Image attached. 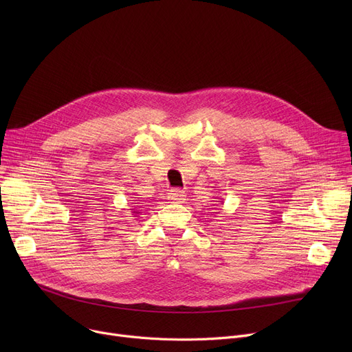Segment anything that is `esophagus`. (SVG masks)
<instances>
[{
	"mask_svg": "<svg viewBox=\"0 0 352 352\" xmlns=\"http://www.w3.org/2000/svg\"><path fill=\"white\" fill-rule=\"evenodd\" d=\"M168 199L173 201V202H178L181 199H184V194L181 190H171L168 192Z\"/></svg>",
	"mask_w": 352,
	"mask_h": 352,
	"instance_id": "obj_1",
	"label": "esophagus"
}]
</instances>
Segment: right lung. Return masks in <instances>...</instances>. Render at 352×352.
<instances>
[{
    "instance_id": "right-lung-1",
    "label": "right lung",
    "mask_w": 352,
    "mask_h": 352,
    "mask_svg": "<svg viewBox=\"0 0 352 352\" xmlns=\"http://www.w3.org/2000/svg\"><path fill=\"white\" fill-rule=\"evenodd\" d=\"M137 208H138V206H137V207H134V208H133V214H134V217H137V214H140V212H138V210H137Z\"/></svg>"
}]
</instances>
